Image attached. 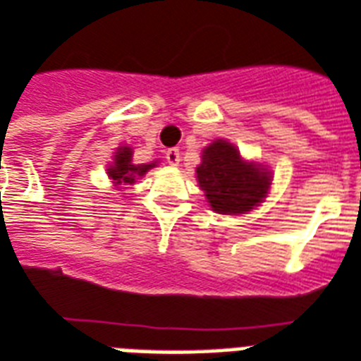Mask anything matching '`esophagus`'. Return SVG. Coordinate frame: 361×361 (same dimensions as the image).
I'll use <instances>...</instances> for the list:
<instances>
[{
    "mask_svg": "<svg viewBox=\"0 0 361 361\" xmlns=\"http://www.w3.org/2000/svg\"><path fill=\"white\" fill-rule=\"evenodd\" d=\"M165 159H167L169 165L177 167L178 161H180V152H178V148H169V150L165 152Z\"/></svg>",
    "mask_w": 361,
    "mask_h": 361,
    "instance_id": "34e87169",
    "label": "esophagus"
}]
</instances>
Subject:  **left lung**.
Here are the masks:
<instances>
[{
  "label": "left lung",
  "mask_w": 361,
  "mask_h": 361,
  "mask_svg": "<svg viewBox=\"0 0 361 361\" xmlns=\"http://www.w3.org/2000/svg\"><path fill=\"white\" fill-rule=\"evenodd\" d=\"M196 180L211 211L219 215H247L267 200L274 175L268 165L245 159L226 139H215L202 150Z\"/></svg>",
  "instance_id": "1"
}]
</instances>
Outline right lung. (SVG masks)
Returning a JSON list of instances; mask_svg holds the SVG:
<instances>
[{"mask_svg": "<svg viewBox=\"0 0 361 361\" xmlns=\"http://www.w3.org/2000/svg\"><path fill=\"white\" fill-rule=\"evenodd\" d=\"M158 161L152 164H133V148L131 146H118L114 152V159L108 164V178L112 180L114 188H121L127 184H135L139 178H142L152 169L156 167Z\"/></svg>", "mask_w": 361, "mask_h": 361, "instance_id": "add662e5", "label": "right lung"}]
</instances>
